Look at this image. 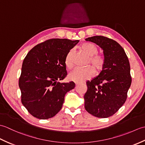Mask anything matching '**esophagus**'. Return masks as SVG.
Listing matches in <instances>:
<instances>
[{
    "label": "esophagus",
    "mask_w": 145,
    "mask_h": 145,
    "mask_svg": "<svg viewBox=\"0 0 145 145\" xmlns=\"http://www.w3.org/2000/svg\"><path fill=\"white\" fill-rule=\"evenodd\" d=\"M81 83L80 82H75V85H78L79 84H80Z\"/></svg>",
    "instance_id": "1"
}]
</instances>
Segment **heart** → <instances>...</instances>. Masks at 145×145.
Segmentation results:
<instances>
[{"mask_svg": "<svg viewBox=\"0 0 145 145\" xmlns=\"http://www.w3.org/2000/svg\"><path fill=\"white\" fill-rule=\"evenodd\" d=\"M80 48L89 56L88 64H91L93 67L88 66L83 69H76L71 72L69 75V79L76 82H81L93 77L95 74L94 69L97 73H100L104 69L106 63L105 58L103 55L98 54V48L96 45L86 42L81 45ZM72 54L73 50H70L65 58V65L69 69H72L73 67Z\"/></svg>", "mask_w": 145, "mask_h": 145, "instance_id": "1", "label": "heart"}]
</instances>
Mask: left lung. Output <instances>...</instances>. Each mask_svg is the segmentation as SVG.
I'll return each mask as SVG.
<instances>
[{"label": "left lung", "mask_w": 145, "mask_h": 145, "mask_svg": "<svg viewBox=\"0 0 145 145\" xmlns=\"http://www.w3.org/2000/svg\"><path fill=\"white\" fill-rule=\"evenodd\" d=\"M85 40L95 43L103 49L106 63L99 75L87 82L85 108L98 118H108L127 100L131 84L130 62L124 49L113 39L98 35Z\"/></svg>", "instance_id": "obj_1"}]
</instances>
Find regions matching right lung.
Here are the masks:
<instances>
[{
    "label": "right lung",
    "mask_w": 145,
    "mask_h": 145,
    "mask_svg": "<svg viewBox=\"0 0 145 145\" xmlns=\"http://www.w3.org/2000/svg\"><path fill=\"white\" fill-rule=\"evenodd\" d=\"M79 40L51 39L35 45L25 57L18 85L21 101L30 115L46 120L61 109L74 82L60 83L67 75L65 58Z\"/></svg>",
    "instance_id": "right-lung-1"
}]
</instances>
